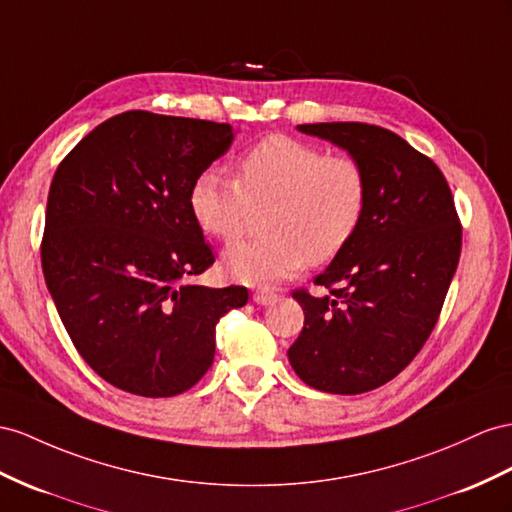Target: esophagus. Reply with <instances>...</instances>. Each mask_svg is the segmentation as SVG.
<instances>
[{
	"instance_id": "1",
	"label": "esophagus",
	"mask_w": 512,
	"mask_h": 512,
	"mask_svg": "<svg viewBox=\"0 0 512 512\" xmlns=\"http://www.w3.org/2000/svg\"><path fill=\"white\" fill-rule=\"evenodd\" d=\"M277 298L279 296L270 290H255L253 292V300L257 305H272V303H277Z\"/></svg>"
}]
</instances>
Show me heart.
Masks as SVG:
<instances>
[{
    "label": "heart",
    "instance_id": "heart-1",
    "mask_svg": "<svg viewBox=\"0 0 512 512\" xmlns=\"http://www.w3.org/2000/svg\"><path fill=\"white\" fill-rule=\"evenodd\" d=\"M365 205L368 177L355 157L290 136L259 142L235 166V179L209 168L190 188L192 216L216 240H235L255 209L268 207V235L222 253V270L253 287L292 277L307 261L333 259L355 235Z\"/></svg>",
    "mask_w": 512,
    "mask_h": 512
}]
</instances>
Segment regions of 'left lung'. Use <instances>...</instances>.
Masks as SVG:
<instances>
[{
    "label": "left lung",
    "mask_w": 512,
    "mask_h": 512,
    "mask_svg": "<svg viewBox=\"0 0 512 512\" xmlns=\"http://www.w3.org/2000/svg\"><path fill=\"white\" fill-rule=\"evenodd\" d=\"M298 131L346 149L368 177L355 235L313 281L329 294H292L305 326L287 350L300 381L355 396L389 383L426 344L461 257L463 229L439 166L393 131L368 123Z\"/></svg>",
    "instance_id": "1"
}]
</instances>
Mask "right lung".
<instances>
[{"instance_id": "right-lung-1", "label": "right lung", "mask_w": 512, "mask_h": 512, "mask_svg": "<svg viewBox=\"0 0 512 512\" xmlns=\"http://www.w3.org/2000/svg\"><path fill=\"white\" fill-rule=\"evenodd\" d=\"M233 138L227 123L131 110L97 125L56 170L45 283L73 346L114 387L188 391L214 363L218 320L246 305V287L192 283L214 253L190 188Z\"/></svg>"}]
</instances>
